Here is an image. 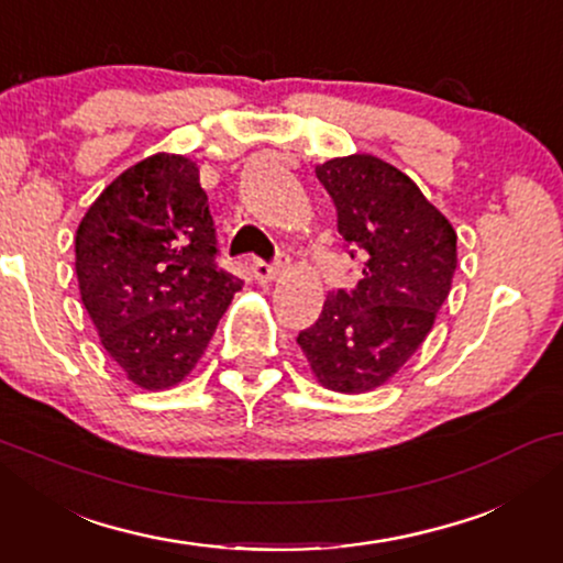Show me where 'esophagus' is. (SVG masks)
Here are the masks:
<instances>
[{
	"instance_id": "34e87169",
	"label": "esophagus",
	"mask_w": 563,
	"mask_h": 563,
	"mask_svg": "<svg viewBox=\"0 0 563 563\" xmlns=\"http://www.w3.org/2000/svg\"><path fill=\"white\" fill-rule=\"evenodd\" d=\"M287 264H289V256L284 251L276 253V258L272 261V264H268V261L256 258V261H253V276H256L258 282H272V279H276V274H279Z\"/></svg>"
}]
</instances>
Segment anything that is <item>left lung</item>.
Listing matches in <instances>:
<instances>
[{"label":"left lung","mask_w":563,"mask_h":563,"mask_svg":"<svg viewBox=\"0 0 563 563\" xmlns=\"http://www.w3.org/2000/svg\"><path fill=\"white\" fill-rule=\"evenodd\" d=\"M314 174L361 272L351 291H330L297 343L322 387L358 395L382 387L426 341L456 272V230L410 176L376 156L333 158Z\"/></svg>","instance_id":"left-lung-1"}]
</instances>
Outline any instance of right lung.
Wrapping results in <instances>:
<instances>
[{"mask_svg":"<svg viewBox=\"0 0 563 563\" xmlns=\"http://www.w3.org/2000/svg\"><path fill=\"white\" fill-rule=\"evenodd\" d=\"M199 168L156 156L122 172L76 230L81 302L130 382L166 389L187 376L243 282L218 264Z\"/></svg>","mask_w":563,"mask_h":563,"instance_id":"add662e5","label":"right lung"}]
</instances>
